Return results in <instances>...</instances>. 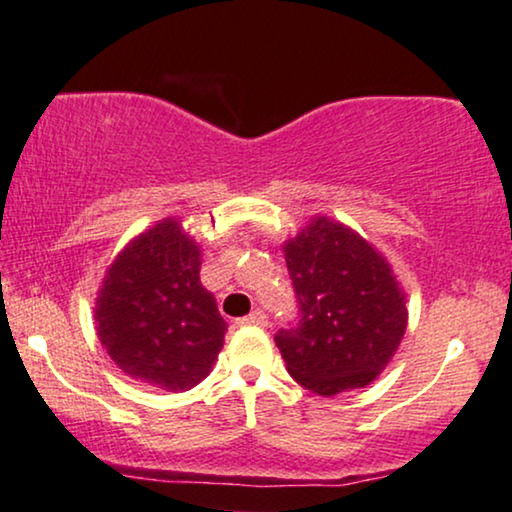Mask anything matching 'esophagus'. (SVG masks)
<instances>
[{"label": "esophagus", "mask_w": 512, "mask_h": 512, "mask_svg": "<svg viewBox=\"0 0 512 512\" xmlns=\"http://www.w3.org/2000/svg\"><path fill=\"white\" fill-rule=\"evenodd\" d=\"M238 325H257V327H262V325H267V316H264V313L257 309V311L248 313V316H245V318L238 320Z\"/></svg>", "instance_id": "esophagus-1"}]
</instances>
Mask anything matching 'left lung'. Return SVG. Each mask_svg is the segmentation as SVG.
<instances>
[{
    "label": "left lung",
    "instance_id": "8db88e82",
    "mask_svg": "<svg viewBox=\"0 0 512 512\" xmlns=\"http://www.w3.org/2000/svg\"><path fill=\"white\" fill-rule=\"evenodd\" d=\"M302 320L276 346L297 384L337 395L365 388L391 363L407 330V295L374 245L327 215L283 243Z\"/></svg>",
    "mask_w": 512,
    "mask_h": 512
}]
</instances>
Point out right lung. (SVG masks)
Listing matches in <instances>:
<instances>
[{
	"mask_svg": "<svg viewBox=\"0 0 512 512\" xmlns=\"http://www.w3.org/2000/svg\"><path fill=\"white\" fill-rule=\"evenodd\" d=\"M199 274V243L175 217L142 231L109 264L95 330L126 377L177 393L213 370L227 323Z\"/></svg>",
	"mask_w": 512,
	"mask_h": 512,
	"instance_id": "1",
	"label": "right lung"
}]
</instances>
